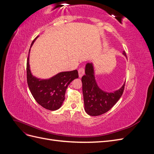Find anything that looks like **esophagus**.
Returning <instances> with one entry per match:
<instances>
[{
    "mask_svg": "<svg viewBox=\"0 0 154 154\" xmlns=\"http://www.w3.org/2000/svg\"><path fill=\"white\" fill-rule=\"evenodd\" d=\"M78 74H79V77L81 78L82 76L85 74V69L83 67H80L78 69Z\"/></svg>",
    "mask_w": 154,
    "mask_h": 154,
    "instance_id": "34e87169",
    "label": "esophagus"
}]
</instances>
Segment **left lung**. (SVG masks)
<instances>
[{
	"label": "left lung",
	"instance_id": "obj_1",
	"mask_svg": "<svg viewBox=\"0 0 154 154\" xmlns=\"http://www.w3.org/2000/svg\"><path fill=\"white\" fill-rule=\"evenodd\" d=\"M123 54L127 57L125 51ZM82 82L85 110L92 116L101 115L112 108L122 96L125 85V83L119 90L114 92L102 91L95 80L92 63L86 65L85 74L82 76Z\"/></svg>",
	"mask_w": 154,
	"mask_h": 154
}]
</instances>
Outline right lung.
I'll return each instance as SVG.
<instances>
[{
    "instance_id": "add662e5",
    "label": "right lung",
    "mask_w": 154,
    "mask_h": 154,
    "mask_svg": "<svg viewBox=\"0 0 154 154\" xmlns=\"http://www.w3.org/2000/svg\"><path fill=\"white\" fill-rule=\"evenodd\" d=\"M36 38L32 41L31 47ZM26 69L27 85L32 96L40 105L50 110H55L60 108L65 100V93L68 85L74 79L78 78V71L74 70L60 72L48 80L36 78L31 73L29 54Z\"/></svg>"
}]
</instances>
